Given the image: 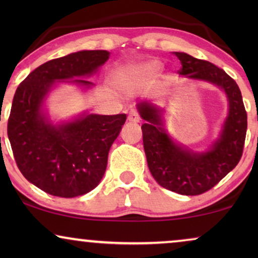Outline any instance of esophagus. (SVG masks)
<instances>
[{"instance_id": "1", "label": "esophagus", "mask_w": 258, "mask_h": 258, "mask_svg": "<svg viewBox=\"0 0 258 258\" xmlns=\"http://www.w3.org/2000/svg\"><path fill=\"white\" fill-rule=\"evenodd\" d=\"M140 119H141V117H140L139 112H137L136 110H132L129 112V116H128V121L129 122L137 123V122H140Z\"/></svg>"}]
</instances>
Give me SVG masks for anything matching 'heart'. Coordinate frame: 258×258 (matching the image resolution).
<instances>
[{"label":"heart","instance_id":"obj_1","mask_svg":"<svg viewBox=\"0 0 258 258\" xmlns=\"http://www.w3.org/2000/svg\"><path fill=\"white\" fill-rule=\"evenodd\" d=\"M158 70V62L151 61V62H147L143 63L139 67H135L130 74L134 79H148V77L154 76L155 74L157 73Z\"/></svg>","mask_w":258,"mask_h":258}]
</instances>
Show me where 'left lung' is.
Instances as JSON below:
<instances>
[{
	"label": "left lung",
	"instance_id": "1",
	"mask_svg": "<svg viewBox=\"0 0 258 258\" xmlns=\"http://www.w3.org/2000/svg\"><path fill=\"white\" fill-rule=\"evenodd\" d=\"M174 54L182 64L179 75L216 84L224 90L229 102V114L221 135L204 153H194L170 139L163 128V110L147 102L137 105L141 117L146 121L141 128L153 177L165 189L195 196L210 190L237 165L243 154L248 119L241 90L223 69L185 52Z\"/></svg>",
	"mask_w": 258,
	"mask_h": 258
}]
</instances>
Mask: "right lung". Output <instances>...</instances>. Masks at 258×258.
Returning a JSON list of instances; mask_svg holds the SVG:
<instances>
[{
  "label": "right lung",
  "instance_id": "1",
  "mask_svg": "<svg viewBox=\"0 0 258 258\" xmlns=\"http://www.w3.org/2000/svg\"><path fill=\"white\" fill-rule=\"evenodd\" d=\"M109 56L107 50H82L51 59L31 72L14 95L8 137L16 164L28 181L52 196L70 199L97 186L126 115L84 114L54 125L43 102L57 82L93 86L76 77L93 75Z\"/></svg>",
  "mask_w": 258,
  "mask_h": 258
}]
</instances>
